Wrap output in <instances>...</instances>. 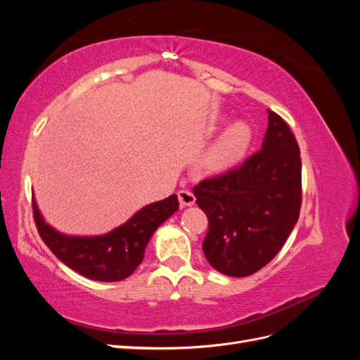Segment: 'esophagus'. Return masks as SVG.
Instances as JSON below:
<instances>
[{
	"label": "esophagus",
	"mask_w": 360,
	"mask_h": 360,
	"mask_svg": "<svg viewBox=\"0 0 360 360\" xmlns=\"http://www.w3.org/2000/svg\"><path fill=\"white\" fill-rule=\"evenodd\" d=\"M177 197L181 205H192L195 202V195L188 191V189H181L177 192Z\"/></svg>",
	"instance_id": "obj_1"
}]
</instances>
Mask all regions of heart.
<instances>
[{"label":"heart","instance_id":"obj_1","mask_svg":"<svg viewBox=\"0 0 360 360\" xmlns=\"http://www.w3.org/2000/svg\"><path fill=\"white\" fill-rule=\"evenodd\" d=\"M250 144V129L243 124H233L219 138L207 155V165L213 171H221L240 160Z\"/></svg>","mask_w":360,"mask_h":360}]
</instances>
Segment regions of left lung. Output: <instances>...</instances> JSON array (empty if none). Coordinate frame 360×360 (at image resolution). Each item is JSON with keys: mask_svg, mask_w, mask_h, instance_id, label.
<instances>
[{"mask_svg": "<svg viewBox=\"0 0 360 360\" xmlns=\"http://www.w3.org/2000/svg\"><path fill=\"white\" fill-rule=\"evenodd\" d=\"M209 219V264L226 276L255 274L276 257L302 205L300 148L285 120L269 111L263 148L240 165L193 188Z\"/></svg>", "mask_w": 360, "mask_h": 360, "instance_id": "left-lung-1", "label": "left lung"}]
</instances>
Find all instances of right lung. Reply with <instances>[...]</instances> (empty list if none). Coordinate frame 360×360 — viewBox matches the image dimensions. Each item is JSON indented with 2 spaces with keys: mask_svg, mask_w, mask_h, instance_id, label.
<instances>
[{
  "mask_svg": "<svg viewBox=\"0 0 360 360\" xmlns=\"http://www.w3.org/2000/svg\"><path fill=\"white\" fill-rule=\"evenodd\" d=\"M179 210L176 195L146 205L114 231L96 237H72L51 228L32 200V216L39 236L64 264L79 275L103 282L122 281L143 263L146 246L156 228Z\"/></svg>",
  "mask_w": 360,
  "mask_h": 360,
  "instance_id": "add662e5",
  "label": "right lung"
}]
</instances>
